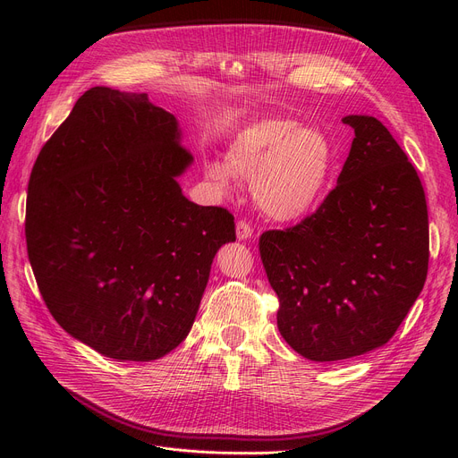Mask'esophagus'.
Segmentation results:
<instances>
[{
	"instance_id": "1",
	"label": "esophagus",
	"mask_w": 458,
	"mask_h": 458,
	"mask_svg": "<svg viewBox=\"0 0 458 458\" xmlns=\"http://www.w3.org/2000/svg\"><path fill=\"white\" fill-rule=\"evenodd\" d=\"M252 237V226L247 221H239L237 223V239L239 242H247V239Z\"/></svg>"
}]
</instances>
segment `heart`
<instances>
[{"label": "heart", "instance_id": "b5f03b06", "mask_svg": "<svg viewBox=\"0 0 458 458\" xmlns=\"http://www.w3.org/2000/svg\"><path fill=\"white\" fill-rule=\"evenodd\" d=\"M332 142L295 118L263 116L239 130L225 163L208 161L206 178L223 191L232 176L252 180L256 204L276 221H293L319 200L332 168Z\"/></svg>", "mask_w": 458, "mask_h": 458}]
</instances>
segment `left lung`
<instances>
[{
	"instance_id": "1",
	"label": "left lung",
	"mask_w": 458,
	"mask_h": 458,
	"mask_svg": "<svg viewBox=\"0 0 458 458\" xmlns=\"http://www.w3.org/2000/svg\"><path fill=\"white\" fill-rule=\"evenodd\" d=\"M349 157L316 213L259 237L282 338L314 362L388 344L428 269V215L412 163L380 120L349 114Z\"/></svg>"
}]
</instances>
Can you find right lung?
Segmentation results:
<instances>
[{
    "label": "right lung",
    "mask_w": 458,
    "mask_h": 458,
    "mask_svg": "<svg viewBox=\"0 0 458 458\" xmlns=\"http://www.w3.org/2000/svg\"><path fill=\"white\" fill-rule=\"evenodd\" d=\"M192 163L174 114L147 94L92 87L30 178L26 242L40 295L81 344L150 362L195 323L233 215L183 197Z\"/></svg>",
    "instance_id": "1"
}]
</instances>
